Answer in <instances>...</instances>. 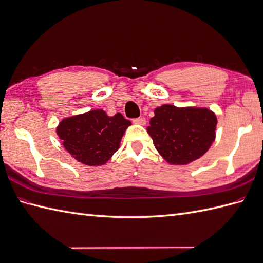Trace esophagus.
<instances>
[{"label":"esophagus","mask_w":263,"mask_h":263,"mask_svg":"<svg viewBox=\"0 0 263 263\" xmlns=\"http://www.w3.org/2000/svg\"><path fill=\"white\" fill-rule=\"evenodd\" d=\"M133 123L140 124V125H145V119H144V118H137V119H133Z\"/></svg>","instance_id":"34e87169"}]
</instances>
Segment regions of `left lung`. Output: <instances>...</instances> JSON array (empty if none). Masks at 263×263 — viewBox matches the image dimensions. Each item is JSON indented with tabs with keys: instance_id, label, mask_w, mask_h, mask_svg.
<instances>
[{
	"instance_id": "1",
	"label": "left lung",
	"mask_w": 263,
	"mask_h": 263,
	"mask_svg": "<svg viewBox=\"0 0 263 263\" xmlns=\"http://www.w3.org/2000/svg\"><path fill=\"white\" fill-rule=\"evenodd\" d=\"M216 115L209 108L164 105L155 109L146 127L164 160L187 164L198 159L215 140Z\"/></svg>"
}]
</instances>
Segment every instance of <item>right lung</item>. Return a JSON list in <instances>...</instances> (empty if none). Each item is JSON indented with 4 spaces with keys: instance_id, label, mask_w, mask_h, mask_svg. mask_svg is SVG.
<instances>
[{
    "instance_id": "obj_1",
    "label": "right lung",
    "mask_w": 263,
    "mask_h": 263,
    "mask_svg": "<svg viewBox=\"0 0 263 263\" xmlns=\"http://www.w3.org/2000/svg\"><path fill=\"white\" fill-rule=\"evenodd\" d=\"M129 125L131 122L121 113L108 117L103 109H94L64 119L57 134L76 160L87 166H101L118 151Z\"/></svg>"
}]
</instances>
